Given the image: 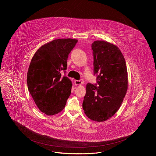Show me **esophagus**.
<instances>
[{
    "label": "esophagus",
    "mask_w": 156,
    "mask_h": 156,
    "mask_svg": "<svg viewBox=\"0 0 156 156\" xmlns=\"http://www.w3.org/2000/svg\"><path fill=\"white\" fill-rule=\"evenodd\" d=\"M74 83L76 85H81L83 84V82H82L81 80H75L74 81Z\"/></svg>",
    "instance_id": "1"
}]
</instances>
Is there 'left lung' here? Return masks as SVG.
<instances>
[{"mask_svg": "<svg viewBox=\"0 0 156 156\" xmlns=\"http://www.w3.org/2000/svg\"><path fill=\"white\" fill-rule=\"evenodd\" d=\"M92 49L94 74H98L97 84L87 85L82 107L89 119L103 122L113 116L123 101L128 88L127 69L115 45L97 40L92 44Z\"/></svg>", "mask_w": 156, "mask_h": 156, "instance_id": "obj_1", "label": "left lung"}]
</instances>
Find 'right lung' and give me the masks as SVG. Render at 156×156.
<instances>
[{
  "instance_id": "1",
  "label": "right lung",
  "mask_w": 156,
  "mask_h": 156,
  "mask_svg": "<svg viewBox=\"0 0 156 156\" xmlns=\"http://www.w3.org/2000/svg\"><path fill=\"white\" fill-rule=\"evenodd\" d=\"M57 39L40 47L34 54L27 74L28 90L40 111L54 115L62 111L71 92V81L61 76L68 55L77 43Z\"/></svg>"
}]
</instances>
